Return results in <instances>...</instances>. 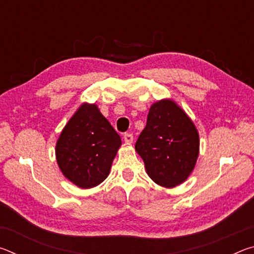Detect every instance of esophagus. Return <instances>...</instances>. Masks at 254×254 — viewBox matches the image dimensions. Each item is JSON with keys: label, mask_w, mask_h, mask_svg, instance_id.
I'll use <instances>...</instances> for the list:
<instances>
[{"label": "esophagus", "mask_w": 254, "mask_h": 254, "mask_svg": "<svg viewBox=\"0 0 254 254\" xmlns=\"http://www.w3.org/2000/svg\"><path fill=\"white\" fill-rule=\"evenodd\" d=\"M123 139H124V141H126L127 143H132L133 142L132 133H126V134H124V136H123Z\"/></svg>", "instance_id": "1"}]
</instances>
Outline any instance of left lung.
Listing matches in <instances>:
<instances>
[{"instance_id":"8db88e82","label":"left lung","mask_w":254,"mask_h":254,"mask_svg":"<svg viewBox=\"0 0 254 254\" xmlns=\"http://www.w3.org/2000/svg\"><path fill=\"white\" fill-rule=\"evenodd\" d=\"M135 151L143 159L147 174L154 183L173 188L194 170L199 135L191 120L174 101L161 100L150 107Z\"/></svg>"}]
</instances>
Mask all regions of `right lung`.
<instances>
[{"label":"right lung","mask_w":254,"mask_h":254,"mask_svg":"<svg viewBox=\"0 0 254 254\" xmlns=\"http://www.w3.org/2000/svg\"><path fill=\"white\" fill-rule=\"evenodd\" d=\"M121 137L95 104L84 103L60 133L56 158L64 176L80 188L104 182Z\"/></svg>","instance_id":"obj_1"}]
</instances>
